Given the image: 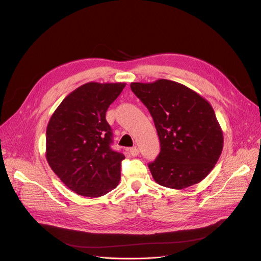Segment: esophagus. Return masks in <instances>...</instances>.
Segmentation results:
<instances>
[{
    "mask_svg": "<svg viewBox=\"0 0 261 261\" xmlns=\"http://www.w3.org/2000/svg\"><path fill=\"white\" fill-rule=\"evenodd\" d=\"M129 152L133 156H137L139 154V150H138L137 147H133V148L129 149Z\"/></svg>",
    "mask_w": 261,
    "mask_h": 261,
    "instance_id": "obj_1",
    "label": "esophagus"
}]
</instances>
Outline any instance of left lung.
Here are the masks:
<instances>
[{
  "label": "left lung",
  "mask_w": 261,
  "mask_h": 261,
  "mask_svg": "<svg viewBox=\"0 0 261 261\" xmlns=\"http://www.w3.org/2000/svg\"><path fill=\"white\" fill-rule=\"evenodd\" d=\"M132 91L151 114L161 151L148 164L158 184L183 189L199 183L215 168L223 132L209 102L188 87L168 80L132 83Z\"/></svg>",
  "instance_id": "obj_1"
}]
</instances>
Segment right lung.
Returning <instances> with one entry per match:
<instances>
[{"label":"right lung","mask_w":261,"mask_h":261,"mask_svg":"<svg viewBox=\"0 0 261 261\" xmlns=\"http://www.w3.org/2000/svg\"><path fill=\"white\" fill-rule=\"evenodd\" d=\"M124 83H87L61 102L46 127L45 158L70 191L100 197L121 178L123 153L111 148L112 129L106 120Z\"/></svg>","instance_id":"add662e5"}]
</instances>
